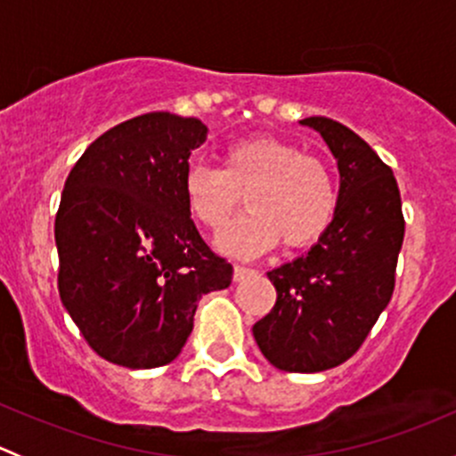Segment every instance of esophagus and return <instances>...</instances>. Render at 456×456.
Returning a JSON list of instances; mask_svg holds the SVG:
<instances>
[{
  "label": "esophagus",
  "mask_w": 456,
  "mask_h": 456,
  "mask_svg": "<svg viewBox=\"0 0 456 456\" xmlns=\"http://www.w3.org/2000/svg\"><path fill=\"white\" fill-rule=\"evenodd\" d=\"M251 273H254V269H249V266H245V265H236V266H233V280H236V282H240V280L249 278Z\"/></svg>",
  "instance_id": "obj_1"
}]
</instances>
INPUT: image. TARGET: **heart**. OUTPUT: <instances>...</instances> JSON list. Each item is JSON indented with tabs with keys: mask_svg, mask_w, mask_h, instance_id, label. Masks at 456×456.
Wrapping results in <instances>:
<instances>
[{
	"mask_svg": "<svg viewBox=\"0 0 456 456\" xmlns=\"http://www.w3.org/2000/svg\"><path fill=\"white\" fill-rule=\"evenodd\" d=\"M187 209L218 232L240 205L249 209L218 238L223 251L254 256L282 240L287 249L314 245L338 211L333 174L315 156L275 136H249L224 147L223 167L191 163L183 176Z\"/></svg>",
	"mask_w": 456,
	"mask_h": 456,
	"instance_id": "obj_1",
	"label": "heart"
}]
</instances>
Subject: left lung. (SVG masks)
I'll list each match as a JSON object with an SVG mask.
<instances>
[{
	"mask_svg": "<svg viewBox=\"0 0 456 456\" xmlns=\"http://www.w3.org/2000/svg\"><path fill=\"white\" fill-rule=\"evenodd\" d=\"M302 123L338 159V211L309 254L266 273L278 297L254 338L275 369L320 372L355 355L388 306L406 223L393 169L369 142L333 118Z\"/></svg>",
	"mask_w": 456,
	"mask_h": 456,
	"instance_id": "8db88e82",
	"label": "left lung"
}]
</instances>
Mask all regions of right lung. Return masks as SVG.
<instances>
[{"label":"right lung","instance_id":"obj_1","mask_svg":"<svg viewBox=\"0 0 456 456\" xmlns=\"http://www.w3.org/2000/svg\"><path fill=\"white\" fill-rule=\"evenodd\" d=\"M199 118L150 112L101 134L68 174L54 218L59 296L92 351L126 369L181 353L205 293L233 266L200 238L183 176Z\"/></svg>","mask_w":456,"mask_h":456}]
</instances>
